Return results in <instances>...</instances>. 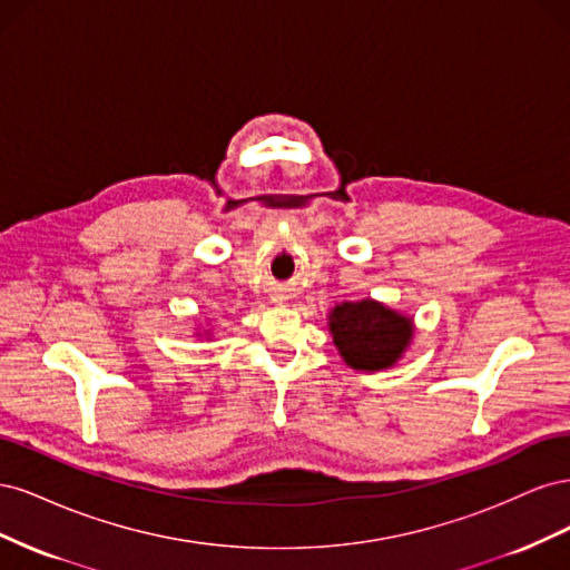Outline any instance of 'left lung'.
<instances>
[{
    "mask_svg": "<svg viewBox=\"0 0 570 570\" xmlns=\"http://www.w3.org/2000/svg\"><path fill=\"white\" fill-rule=\"evenodd\" d=\"M327 327L344 364L356 371L394 366L413 337L409 316L373 299L337 304L327 316Z\"/></svg>",
    "mask_w": 570,
    "mask_h": 570,
    "instance_id": "1",
    "label": "left lung"
}]
</instances>
